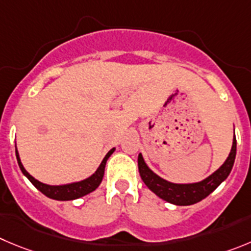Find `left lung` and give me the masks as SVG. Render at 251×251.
<instances>
[{"instance_id":"1","label":"left lung","mask_w":251,"mask_h":251,"mask_svg":"<svg viewBox=\"0 0 251 251\" xmlns=\"http://www.w3.org/2000/svg\"><path fill=\"white\" fill-rule=\"evenodd\" d=\"M236 154V139L234 133L233 146H231L230 153L226 162L218 168L214 173L207 177L205 179L197 183H172L166 179L161 178L154 172H152L144 161L142 154H139L137 162H139V172L141 176L144 183L153 192L156 196L162 198L163 201L168 203H172L176 205H191L194 203L201 202L205 197L209 196L215 188L223 181H226V177L230 173L233 168L234 161H235Z\"/></svg>"}]
</instances>
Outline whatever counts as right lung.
Wrapping results in <instances>:
<instances>
[{
    "instance_id": "add662e5",
    "label": "right lung",
    "mask_w": 251,
    "mask_h": 251,
    "mask_svg": "<svg viewBox=\"0 0 251 251\" xmlns=\"http://www.w3.org/2000/svg\"><path fill=\"white\" fill-rule=\"evenodd\" d=\"M115 151L114 149L110 150L106 153V156L104 157V160L101 161L100 166L98 167V170L95 171V173L88 177V178L83 179L80 182H74V183L69 184H62V186H49V184H44L42 182L37 181L34 177L29 175L27 171L23 167L22 162H21L20 154H18L17 149H16V157H17L18 166H20L21 171H22L23 175L32 182L34 187H36L38 191H41L44 196H47L48 198H51V200H57V201H73V200H78L80 197L86 196L90 192L95 191V189L99 187V184L101 183L102 177H104V171H105V165H106L107 158L112 154V152Z\"/></svg>"
}]
</instances>
